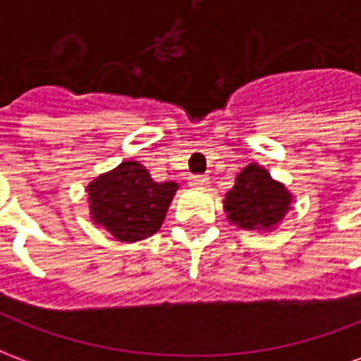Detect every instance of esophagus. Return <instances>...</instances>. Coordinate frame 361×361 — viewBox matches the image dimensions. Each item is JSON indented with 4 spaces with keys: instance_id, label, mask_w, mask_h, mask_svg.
<instances>
[{
    "instance_id": "1",
    "label": "esophagus",
    "mask_w": 361,
    "mask_h": 361,
    "mask_svg": "<svg viewBox=\"0 0 361 361\" xmlns=\"http://www.w3.org/2000/svg\"><path fill=\"white\" fill-rule=\"evenodd\" d=\"M209 183V178H204V176H193V178H189V188H204Z\"/></svg>"
}]
</instances>
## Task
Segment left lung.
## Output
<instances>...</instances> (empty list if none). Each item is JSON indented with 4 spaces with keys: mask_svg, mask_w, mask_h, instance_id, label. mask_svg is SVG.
Returning <instances> with one entry per match:
<instances>
[{
    "mask_svg": "<svg viewBox=\"0 0 361 361\" xmlns=\"http://www.w3.org/2000/svg\"><path fill=\"white\" fill-rule=\"evenodd\" d=\"M224 212L234 226L255 232H271L286 216L292 193L284 183L272 180L257 162L247 164L235 176L234 188L224 197Z\"/></svg>",
    "mask_w": 361,
    "mask_h": 361,
    "instance_id": "8db88e82",
    "label": "left lung"
}]
</instances>
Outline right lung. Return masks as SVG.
Instances as JSON below:
<instances>
[{
    "label": "right lung",
    "mask_w": 361,
    "mask_h": 361,
    "mask_svg": "<svg viewBox=\"0 0 361 361\" xmlns=\"http://www.w3.org/2000/svg\"><path fill=\"white\" fill-rule=\"evenodd\" d=\"M90 219L108 230L118 242H139L157 234L166 219L178 183L150 178L135 160L98 176L87 185Z\"/></svg>",
    "instance_id": "add662e5"
}]
</instances>
